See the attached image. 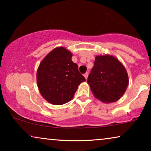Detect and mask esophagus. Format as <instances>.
Here are the masks:
<instances>
[{
    "mask_svg": "<svg viewBox=\"0 0 151 151\" xmlns=\"http://www.w3.org/2000/svg\"><path fill=\"white\" fill-rule=\"evenodd\" d=\"M88 76V72H86V73H85L84 74V78H85V79H86V80L87 79Z\"/></svg>",
    "mask_w": 151,
    "mask_h": 151,
    "instance_id": "34e87169",
    "label": "esophagus"
}]
</instances>
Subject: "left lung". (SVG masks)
<instances>
[{
	"instance_id": "8db88e82",
	"label": "left lung",
	"mask_w": 151,
	"mask_h": 151,
	"mask_svg": "<svg viewBox=\"0 0 151 151\" xmlns=\"http://www.w3.org/2000/svg\"><path fill=\"white\" fill-rule=\"evenodd\" d=\"M87 82L97 99L111 103L116 102L124 93L129 78L118 60L109 55H98L96 57Z\"/></svg>"
}]
</instances>
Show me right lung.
Returning <instances> with one entry per match:
<instances>
[{
    "label": "right lung",
    "instance_id": "1",
    "mask_svg": "<svg viewBox=\"0 0 151 151\" xmlns=\"http://www.w3.org/2000/svg\"><path fill=\"white\" fill-rule=\"evenodd\" d=\"M71 58L69 51L64 47H57L39 65L37 71L38 89L51 104L61 105L69 102L80 84L85 81Z\"/></svg>",
    "mask_w": 151,
    "mask_h": 151
}]
</instances>
